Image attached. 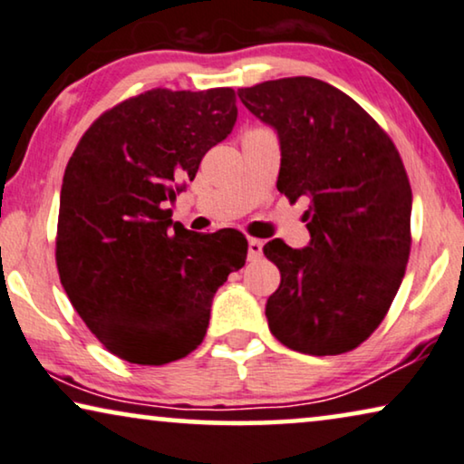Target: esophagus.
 Masks as SVG:
<instances>
[{
  "label": "esophagus",
  "mask_w": 464,
  "mask_h": 464,
  "mask_svg": "<svg viewBox=\"0 0 464 464\" xmlns=\"http://www.w3.org/2000/svg\"><path fill=\"white\" fill-rule=\"evenodd\" d=\"M263 239H256V237H250L247 239V258L250 260H256L260 258V254H263Z\"/></svg>",
  "instance_id": "1"
}]
</instances>
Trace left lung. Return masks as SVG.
<instances>
[{
  "label": "left lung",
  "instance_id": "obj_1",
  "mask_svg": "<svg viewBox=\"0 0 464 464\" xmlns=\"http://www.w3.org/2000/svg\"><path fill=\"white\" fill-rule=\"evenodd\" d=\"M237 96L277 132L279 193L309 199V246L273 239L263 247L282 273L265 309L271 334L298 353H347L378 328L406 273V168L387 132L322 80L284 77Z\"/></svg>",
  "mask_w": 464,
  "mask_h": 464
}]
</instances>
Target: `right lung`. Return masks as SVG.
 <instances>
[{"mask_svg":"<svg viewBox=\"0 0 464 464\" xmlns=\"http://www.w3.org/2000/svg\"><path fill=\"white\" fill-rule=\"evenodd\" d=\"M235 120L231 88H155L104 111L71 155L58 276L90 332L120 360L164 365L198 349L214 295L246 263L239 231H188L168 210Z\"/></svg>","mask_w":464,"mask_h":464,"instance_id":"right-lung-1","label":"right lung"}]
</instances>
